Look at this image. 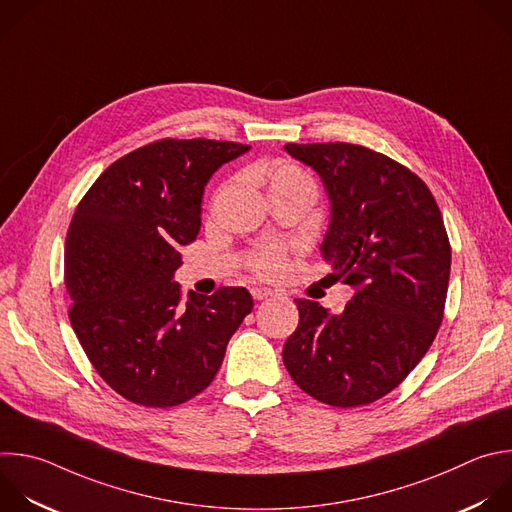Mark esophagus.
Masks as SVG:
<instances>
[{"mask_svg": "<svg viewBox=\"0 0 512 512\" xmlns=\"http://www.w3.org/2000/svg\"><path fill=\"white\" fill-rule=\"evenodd\" d=\"M251 295H253V299L261 301V299L271 297V295H273V291H271V289H267V287H253V289H251Z\"/></svg>", "mask_w": 512, "mask_h": 512, "instance_id": "esophagus-1", "label": "esophagus"}]
</instances>
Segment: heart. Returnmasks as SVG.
Wrapping results in <instances>:
<instances>
[{"instance_id":"obj_1","label":"heart","mask_w":512,"mask_h":512,"mask_svg":"<svg viewBox=\"0 0 512 512\" xmlns=\"http://www.w3.org/2000/svg\"><path fill=\"white\" fill-rule=\"evenodd\" d=\"M259 173L263 177H267L271 193L299 187V185H313V181L309 179L305 170L291 162H279L275 166H261ZM283 265H285V251L279 245H263V247L255 249L249 259V267L253 269V273H257L259 277H265V279L277 277L281 273Z\"/></svg>"}]
</instances>
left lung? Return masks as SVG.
<instances>
[{"instance_id":"1","label":"left lung","mask_w":512,"mask_h":512,"mask_svg":"<svg viewBox=\"0 0 512 512\" xmlns=\"http://www.w3.org/2000/svg\"><path fill=\"white\" fill-rule=\"evenodd\" d=\"M321 177L331 223L321 255L333 281L356 287L339 315L295 299L299 325L283 364L311 398L372 404L418 366L444 317L450 241L426 183L394 158L350 142H287Z\"/></svg>"}]
</instances>
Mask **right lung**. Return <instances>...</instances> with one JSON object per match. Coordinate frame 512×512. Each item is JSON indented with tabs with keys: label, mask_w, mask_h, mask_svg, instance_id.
I'll use <instances>...</instances> for the list:
<instances>
[{
	"label": "right lung",
	"mask_w": 512,
	"mask_h": 512,
	"mask_svg": "<svg viewBox=\"0 0 512 512\" xmlns=\"http://www.w3.org/2000/svg\"><path fill=\"white\" fill-rule=\"evenodd\" d=\"M247 150L160 138L112 162L76 207L64 255L70 323L98 376L128 402L170 408L201 394L253 309L245 287L183 295L173 281L179 247L199 235L205 185Z\"/></svg>",
	"instance_id": "right-lung-1"
}]
</instances>
